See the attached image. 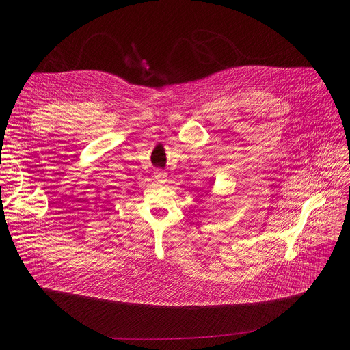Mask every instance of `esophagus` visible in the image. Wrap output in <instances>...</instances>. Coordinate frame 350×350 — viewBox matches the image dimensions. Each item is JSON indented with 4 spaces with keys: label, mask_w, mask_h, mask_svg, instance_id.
Returning a JSON list of instances; mask_svg holds the SVG:
<instances>
[{
    "label": "esophagus",
    "mask_w": 350,
    "mask_h": 350,
    "mask_svg": "<svg viewBox=\"0 0 350 350\" xmlns=\"http://www.w3.org/2000/svg\"><path fill=\"white\" fill-rule=\"evenodd\" d=\"M165 177H167V173L163 172V170H156V172H154V178H156L157 181H164Z\"/></svg>",
    "instance_id": "obj_1"
}]
</instances>
